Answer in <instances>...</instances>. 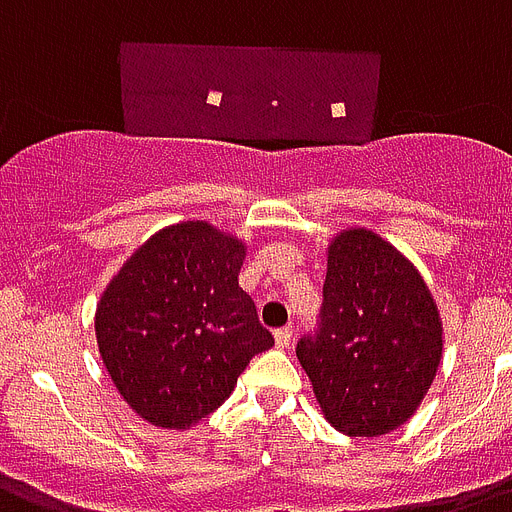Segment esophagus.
I'll use <instances>...</instances> for the list:
<instances>
[{
    "label": "esophagus",
    "instance_id": "esophagus-1",
    "mask_svg": "<svg viewBox=\"0 0 512 512\" xmlns=\"http://www.w3.org/2000/svg\"><path fill=\"white\" fill-rule=\"evenodd\" d=\"M276 346L278 349H286V346H289L291 343V328H281V330H276Z\"/></svg>",
    "mask_w": 512,
    "mask_h": 512
}]
</instances>
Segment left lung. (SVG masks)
<instances>
[{
	"instance_id": "obj_1",
	"label": "left lung",
	"mask_w": 512,
	"mask_h": 512,
	"mask_svg": "<svg viewBox=\"0 0 512 512\" xmlns=\"http://www.w3.org/2000/svg\"><path fill=\"white\" fill-rule=\"evenodd\" d=\"M317 338L296 346L330 427L380 437L406 424L442 362V317L427 281L401 249L369 229L330 239Z\"/></svg>"
}]
</instances>
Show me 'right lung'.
<instances>
[{
	"label": "right lung",
	"mask_w": 512,
	"mask_h": 512,
	"mask_svg": "<svg viewBox=\"0 0 512 512\" xmlns=\"http://www.w3.org/2000/svg\"><path fill=\"white\" fill-rule=\"evenodd\" d=\"M244 255L239 236L179 221L145 239L103 289L98 354L143 422H203L234 393L249 359L273 346L239 286Z\"/></svg>",
	"instance_id": "add662e5"
}]
</instances>
